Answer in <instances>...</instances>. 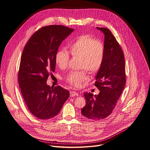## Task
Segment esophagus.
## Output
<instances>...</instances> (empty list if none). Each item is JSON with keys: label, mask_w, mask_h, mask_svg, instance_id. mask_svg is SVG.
I'll return each mask as SVG.
<instances>
[{"label": "esophagus", "mask_w": 150, "mask_h": 150, "mask_svg": "<svg viewBox=\"0 0 150 150\" xmlns=\"http://www.w3.org/2000/svg\"><path fill=\"white\" fill-rule=\"evenodd\" d=\"M78 96V93L76 91H70V96L71 97H74V96Z\"/></svg>", "instance_id": "34e87169"}]
</instances>
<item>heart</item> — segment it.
Here are the masks:
<instances>
[{
	"label": "heart",
	"mask_w": 150,
	"mask_h": 150,
	"mask_svg": "<svg viewBox=\"0 0 150 150\" xmlns=\"http://www.w3.org/2000/svg\"><path fill=\"white\" fill-rule=\"evenodd\" d=\"M69 47L72 57L80 59L79 69H84L80 71H72L65 77L68 83L78 88L89 79L85 69L91 74L97 73L100 69L104 57V46L101 41L96 40L91 35H83L74 40ZM69 59V53L66 50L60 49L56 52L54 60L60 69H66Z\"/></svg>",
	"instance_id": "heart-1"
}]
</instances>
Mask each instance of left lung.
Segmentation results:
<instances>
[{"label":"left lung","instance_id":"1","mask_svg":"<svg viewBox=\"0 0 150 150\" xmlns=\"http://www.w3.org/2000/svg\"><path fill=\"white\" fill-rule=\"evenodd\" d=\"M104 34V57L96 76L98 95L84 93L86 100L81 110L83 116L91 120L108 117L114 110L126 83L125 56L122 49L110 30L97 27Z\"/></svg>","mask_w":150,"mask_h":150}]
</instances>
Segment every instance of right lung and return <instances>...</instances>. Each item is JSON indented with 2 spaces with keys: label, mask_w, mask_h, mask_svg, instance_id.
I'll return each instance as SVG.
<instances>
[{
  "label": "right lung",
  "mask_w": 150,
  "mask_h": 150,
  "mask_svg": "<svg viewBox=\"0 0 150 150\" xmlns=\"http://www.w3.org/2000/svg\"><path fill=\"white\" fill-rule=\"evenodd\" d=\"M74 30L62 25L42 27L33 34L23 50L18 82L28 110L38 119L57 115L69 98L68 90L59 85L51 87L46 81L55 71L54 57L59 46Z\"/></svg>",
  "instance_id": "obj_1"
}]
</instances>
